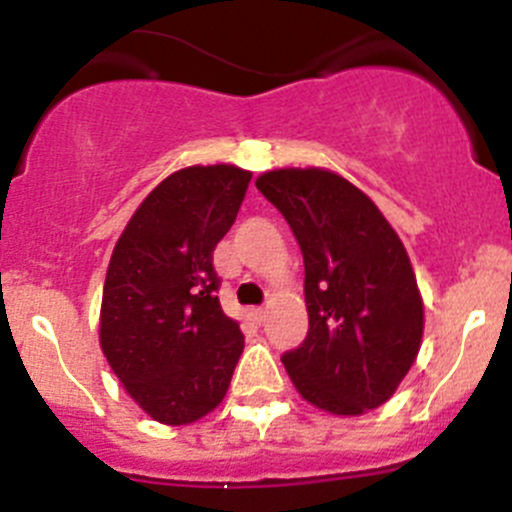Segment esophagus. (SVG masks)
Instances as JSON below:
<instances>
[{"label": "esophagus", "mask_w": 512, "mask_h": 512, "mask_svg": "<svg viewBox=\"0 0 512 512\" xmlns=\"http://www.w3.org/2000/svg\"><path fill=\"white\" fill-rule=\"evenodd\" d=\"M251 316H254L256 323H266L268 311H266V308H254V311H251Z\"/></svg>", "instance_id": "esophagus-1"}]
</instances>
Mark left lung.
<instances>
[{
    "mask_svg": "<svg viewBox=\"0 0 512 512\" xmlns=\"http://www.w3.org/2000/svg\"><path fill=\"white\" fill-rule=\"evenodd\" d=\"M258 191L291 226L306 266L308 336L283 353L303 401L333 416L383 406L416 363L423 298L406 246L358 186L328 169H273Z\"/></svg>",
    "mask_w": 512,
    "mask_h": 512,
    "instance_id": "1",
    "label": "left lung"
}]
</instances>
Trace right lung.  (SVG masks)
Returning <instances> with one entry per match:
<instances>
[{"mask_svg": "<svg viewBox=\"0 0 512 512\" xmlns=\"http://www.w3.org/2000/svg\"><path fill=\"white\" fill-rule=\"evenodd\" d=\"M251 171L186 166L139 204L111 254L99 343L136 406L164 426L214 411L244 353L221 311L214 249L234 226Z\"/></svg>", "mask_w": 512, "mask_h": 512, "instance_id": "right-lung-1", "label": "right lung"}]
</instances>
